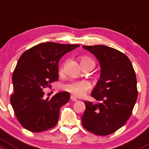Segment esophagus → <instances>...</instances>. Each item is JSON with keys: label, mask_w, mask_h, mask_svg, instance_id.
Wrapping results in <instances>:
<instances>
[{"label": "esophagus", "mask_w": 149, "mask_h": 149, "mask_svg": "<svg viewBox=\"0 0 149 149\" xmlns=\"http://www.w3.org/2000/svg\"><path fill=\"white\" fill-rule=\"evenodd\" d=\"M71 99L73 101H74V102H76V101H78V99L76 98V97H75L74 95H71Z\"/></svg>", "instance_id": "1"}]
</instances>
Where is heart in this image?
<instances>
[{
	"label": "heart",
	"instance_id": "obj_1",
	"mask_svg": "<svg viewBox=\"0 0 149 149\" xmlns=\"http://www.w3.org/2000/svg\"><path fill=\"white\" fill-rule=\"evenodd\" d=\"M92 61V60L90 58H83L81 60V61ZM63 88L66 91L72 93L75 96L81 97L87 92L88 90H90V88H91V85L87 81H72L65 85Z\"/></svg>",
	"mask_w": 149,
	"mask_h": 149
}]
</instances>
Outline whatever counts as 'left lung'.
Masks as SVG:
<instances>
[{"mask_svg": "<svg viewBox=\"0 0 149 149\" xmlns=\"http://www.w3.org/2000/svg\"><path fill=\"white\" fill-rule=\"evenodd\" d=\"M99 61L100 76L91 96L100 101L86 102L81 121L85 129L105 136L121 128L132 114L138 97L136 77L125 54L105 45L83 46Z\"/></svg>", "mask_w": 149, "mask_h": 149, "instance_id": "obj_1", "label": "left lung"}]
</instances>
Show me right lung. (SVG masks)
Returning a JSON list of instances; mask_svg holds the SVG:
<instances>
[{"mask_svg": "<svg viewBox=\"0 0 149 149\" xmlns=\"http://www.w3.org/2000/svg\"><path fill=\"white\" fill-rule=\"evenodd\" d=\"M79 45L43 42L29 49L19 57L12 81L10 102L19 123L32 132L48 130L56 125L62 105L70 94L59 92L45 98L43 88L58 79V61Z\"/></svg>", "mask_w": 149, "mask_h": 149, "instance_id": "add662e5", "label": "right lung"}]
</instances>
